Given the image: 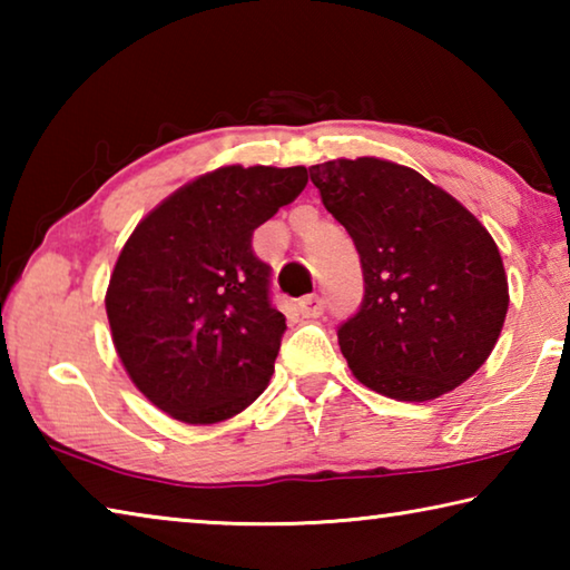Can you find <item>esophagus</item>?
<instances>
[{"mask_svg": "<svg viewBox=\"0 0 570 570\" xmlns=\"http://www.w3.org/2000/svg\"><path fill=\"white\" fill-rule=\"evenodd\" d=\"M298 312H302L304 320H316L324 312V298L320 294H308L298 298Z\"/></svg>", "mask_w": 570, "mask_h": 570, "instance_id": "34e87169", "label": "esophagus"}]
</instances>
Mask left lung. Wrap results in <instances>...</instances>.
Segmentation results:
<instances>
[{
    "label": "left lung",
    "mask_w": 570,
    "mask_h": 570,
    "mask_svg": "<svg viewBox=\"0 0 570 570\" xmlns=\"http://www.w3.org/2000/svg\"><path fill=\"white\" fill-rule=\"evenodd\" d=\"M360 250L364 298L336 336L364 387L428 402L470 380L508 314V276L488 228L417 170L382 158L308 168Z\"/></svg>",
    "instance_id": "obj_1"
}]
</instances>
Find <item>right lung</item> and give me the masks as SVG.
<instances>
[{
	"label": "right lung",
	"mask_w": 570,
	"mask_h": 570,
	"mask_svg": "<svg viewBox=\"0 0 570 570\" xmlns=\"http://www.w3.org/2000/svg\"><path fill=\"white\" fill-rule=\"evenodd\" d=\"M306 180L304 166H224L178 188L125 240L105 294L112 344L173 420L224 422L266 390L286 320L250 238Z\"/></svg>",
	"instance_id": "obj_1"
}]
</instances>
